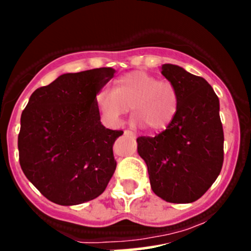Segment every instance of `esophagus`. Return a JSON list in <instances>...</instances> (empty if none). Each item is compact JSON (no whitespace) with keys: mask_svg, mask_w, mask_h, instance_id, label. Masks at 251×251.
Instances as JSON below:
<instances>
[{"mask_svg":"<svg viewBox=\"0 0 251 251\" xmlns=\"http://www.w3.org/2000/svg\"><path fill=\"white\" fill-rule=\"evenodd\" d=\"M124 135H125V136H132V137H133V136H135V133H133L132 131H130V130H125V131H124Z\"/></svg>","mask_w":251,"mask_h":251,"instance_id":"34e87169","label":"esophagus"}]
</instances>
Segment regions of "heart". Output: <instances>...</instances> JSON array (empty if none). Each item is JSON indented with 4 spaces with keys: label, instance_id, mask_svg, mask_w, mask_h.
<instances>
[{
    "label": "heart",
    "instance_id": "b5f03b06",
    "mask_svg": "<svg viewBox=\"0 0 251 251\" xmlns=\"http://www.w3.org/2000/svg\"><path fill=\"white\" fill-rule=\"evenodd\" d=\"M96 105L110 126L120 125L131 105L135 123L158 132L165 130L175 119L179 98L172 82L138 70L119 77L115 89L105 87L98 91Z\"/></svg>",
    "mask_w": 251,
    "mask_h": 251
}]
</instances>
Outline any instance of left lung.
<instances>
[{"label":"left lung","instance_id":"left-lung-1","mask_svg":"<svg viewBox=\"0 0 251 251\" xmlns=\"http://www.w3.org/2000/svg\"><path fill=\"white\" fill-rule=\"evenodd\" d=\"M162 75L174 84L179 98L173 123L154 137L137 138V151L147 164L153 193L167 202L199 200L216 181L223 165L220 100L202 77L165 64Z\"/></svg>","mask_w":251,"mask_h":251}]
</instances>
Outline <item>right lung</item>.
<instances>
[{
	"label": "right lung",
	"mask_w": 251,
	"mask_h": 251,
	"mask_svg": "<svg viewBox=\"0 0 251 251\" xmlns=\"http://www.w3.org/2000/svg\"><path fill=\"white\" fill-rule=\"evenodd\" d=\"M110 67L65 74L36 89L21 116L19 164L51 202L79 205L98 198L116 168L113 145L124 133L100 123L96 96Z\"/></svg>",
	"instance_id": "obj_1"
}]
</instances>
